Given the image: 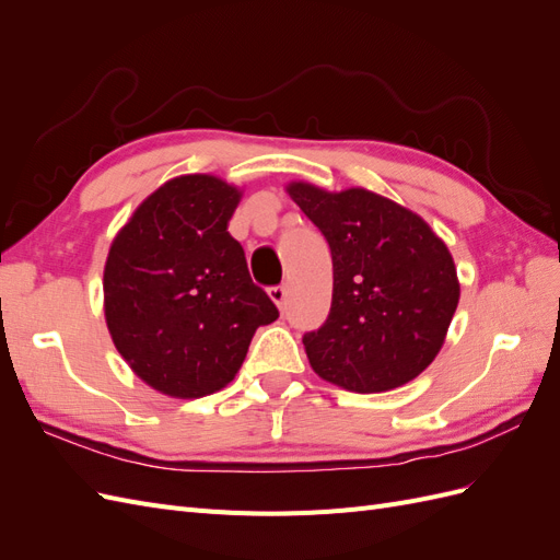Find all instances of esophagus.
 Here are the masks:
<instances>
[{
    "instance_id": "34e87169",
    "label": "esophagus",
    "mask_w": 560,
    "mask_h": 560,
    "mask_svg": "<svg viewBox=\"0 0 560 560\" xmlns=\"http://www.w3.org/2000/svg\"><path fill=\"white\" fill-rule=\"evenodd\" d=\"M268 296L276 301V306H278V308H284V303H287V287H284V284L270 287V290H268Z\"/></svg>"
}]
</instances>
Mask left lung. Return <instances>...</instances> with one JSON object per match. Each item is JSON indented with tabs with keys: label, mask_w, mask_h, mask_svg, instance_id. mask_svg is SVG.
<instances>
[{
	"label": "left lung",
	"mask_w": 560,
	"mask_h": 560,
	"mask_svg": "<svg viewBox=\"0 0 560 560\" xmlns=\"http://www.w3.org/2000/svg\"><path fill=\"white\" fill-rule=\"evenodd\" d=\"M331 249L325 325L303 334L319 378L360 395L413 381L442 350L460 299L448 247L422 219L366 189L287 186Z\"/></svg>",
	"instance_id": "1"
}]
</instances>
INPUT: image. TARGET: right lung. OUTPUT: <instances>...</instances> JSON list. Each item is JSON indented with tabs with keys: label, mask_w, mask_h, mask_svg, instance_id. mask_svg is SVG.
<instances>
[{
	"label": "right lung",
	"mask_w": 560,
	"mask_h": 560,
	"mask_svg": "<svg viewBox=\"0 0 560 560\" xmlns=\"http://www.w3.org/2000/svg\"><path fill=\"white\" fill-rule=\"evenodd\" d=\"M241 191L212 175L165 182L118 231L105 264V317L121 358L179 399L229 385L252 336L278 319L226 231Z\"/></svg>",
	"instance_id": "right-lung-1"
}]
</instances>
